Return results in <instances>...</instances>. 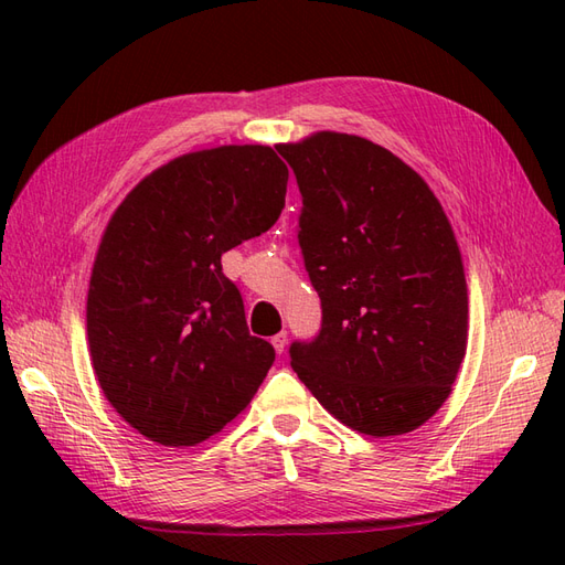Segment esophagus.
Instances as JSON below:
<instances>
[{
    "mask_svg": "<svg viewBox=\"0 0 565 565\" xmlns=\"http://www.w3.org/2000/svg\"><path fill=\"white\" fill-rule=\"evenodd\" d=\"M270 344H273V349H276V353H282L285 347H287V332H285V330L278 332L276 337L270 339Z\"/></svg>",
    "mask_w": 565,
    "mask_h": 565,
    "instance_id": "1",
    "label": "esophagus"
}]
</instances>
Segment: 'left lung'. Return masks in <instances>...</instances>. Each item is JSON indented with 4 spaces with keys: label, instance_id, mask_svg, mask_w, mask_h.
<instances>
[{
    "label": "left lung",
    "instance_id": "left-lung-1",
    "mask_svg": "<svg viewBox=\"0 0 565 565\" xmlns=\"http://www.w3.org/2000/svg\"><path fill=\"white\" fill-rule=\"evenodd\" d=\"M295 169L299 245L322 303L289 347L318 403L372 438L415 431L448 401L467 353L469 297L450 221L426 181L363 136L276 146Z\"/></svg>",
    "mask_w": 565,
    "mask_h": 565
}]
</instances>
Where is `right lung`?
<instances>
[{
  "mask_svg": "<svg viewBox=\"0 0 565 565\" xmlns=\"http://www.w3.org/2000/svg\"><path fill=\"white\" fill-rule=\"evenodd\" d=\"M287 179L270 146H218L158 167L113 212L89 280V355L148 440L198 446L262 386L276 351L249 334L221 254L276 224Z\"/></svg>",
  "mask_w": 565,
  "mask_h": 565,
  "instance_id": "obj_1",
  "label": "right lung"
}]
</instances>
